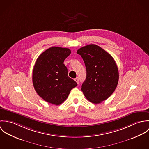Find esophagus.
<instances>
[{"instance_id": "34e87169", "label": "esophagus", "mask_w": 149, "mask_h": 149, "mask_svg": "<svg viewBox=\"0 0 149 149\" xmlns=\"http://www.w3.org/2000/svg\"><path fill=\"white\" fill-rule=\"evenodd\" d=\"M74 81L77 83V84H79V79L77 77V78H76V79H74Z\"/></svg>"}]
</instances>
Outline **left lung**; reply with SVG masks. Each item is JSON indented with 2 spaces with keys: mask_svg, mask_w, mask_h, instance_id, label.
Returning <instances> with one entry per match:
<instances>
[{
  "mask_svg": "<svg viewBox=\"0 0 149 149\" xmlns=\"http://www.w3.org/2000/svg\"><path fill=\"white\" fill-rule=\"evenodd\" d=\"M77 53L83 59L86 70L81 91L89 102L100 103L113 93L118 85L119 71L116 63L106 51L94 44L80 48Z\"/></svg>",
  "mask_w": 149,
  "mask_h": 149,
  "instance_id": "8db88e82",
  "label": "left lung"
}]
</instances>
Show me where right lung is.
<instances>
[{
    "label": "right lung",
    "instance_id": "1",
    "mask_svg": "<svg viewBox=\"0 0 149 149\" xmlns=\"http://www.w3.org/2000/svg\"><path fill=\"white\" fill-rule=\"evenodd\" d=\"M69 49L53 46L37 59L33 72V84L38 95L46 102L58 106L67 99L77 83L69 77L64 60Z\"/></svg>",
    "mask_w": 149,
    "mask_h": 149
}]
</instances>
